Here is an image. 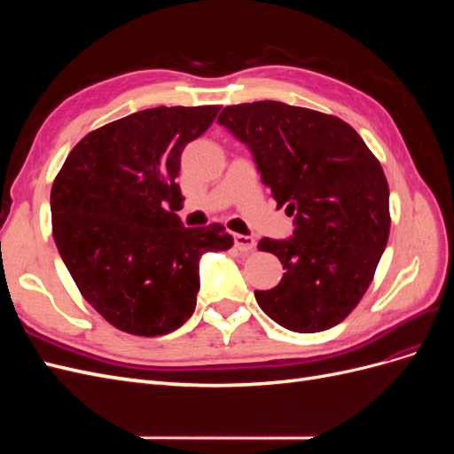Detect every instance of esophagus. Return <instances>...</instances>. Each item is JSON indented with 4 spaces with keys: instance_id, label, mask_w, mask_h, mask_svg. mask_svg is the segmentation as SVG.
<instances>
[{
    "instance_id": "34e87169",
    "label": "esophagus",
    "mask_w": 454,
    "mask_h": 454,
    "mask_svg": "<svg viewBox=\"0 0 454 454\" xmlns=\"http://www.w3.org/2000/svg\"><path fill=\"white\" fill-rule=\"evenodd\" d=\"M235 248L240 252H252L255 248V240L252 237H246V235H235Z\"/></svg>"
}]
</instances>
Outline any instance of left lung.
<instances>
[{
    "instance_id": "1",
    "label": "left lung",
    "mask_w": 454,
    "mask_h": 454,
    "mask_svg": "<svg viewBox=\"0 0 454 454\" xmlns=\"http://www.w3.org/2000/svg\"><path fill=\"white\" fill-rule=\"evenodd\" d=\"M217 122L250 147L261 182L294 215V237L257 244L286 270L277 287L255 292L259 307L299 333L337 325L360 303L388 242L380 162L348 122L307 107L227 106Z\"/></svg>"
}]
</instances>
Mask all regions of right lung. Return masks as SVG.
I'll return each instance as SVG.
<instances>
[{
  "mask_svg": "<svg viewBox=\"0 0 454 454\" xmlns=\"http://www.w3.org/2000/svg\"><path fill=\"white\" fill-rule=\"evenodd\" d=\"M219 106L153 107L89 132L51 189L52 237L89 305L121 332L167 335L197 305L199 259L225 252V227L187 229L176 177L184 147Z\"/></svg>",
  "mask_w": 454,
  "mask_h": 454,
  "instance_id": "1",
  "label": "right lung"
}]
</instances>
